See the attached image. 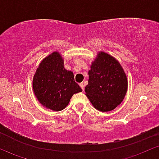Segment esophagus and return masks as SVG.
I'll return each mask as SVG.
<instances>
[{"label": "esophagus", "mask_w": 159, "mask_h": 159, "mask_svg": "<svg viewBox=\"0 0 159 159\" xmlns=\"http://www.w3.org/2000/svg\"><path fill=\"white\" fill-rule=\"evenodd\" d=\"M80 86L81 87L82 90L84 91V89H85V85H84V84H83V83H80Z\"/></svg>", "instance_id": "esophagus-1"}]
</instances>
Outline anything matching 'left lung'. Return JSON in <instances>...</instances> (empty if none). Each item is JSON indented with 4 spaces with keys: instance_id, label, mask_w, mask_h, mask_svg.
Instances as JSON below:
<instances>
[{
    "instance_id": "8db88e82",
    "label": "left lung",
    "mask_w": 159,
    "mask_h": 159,
    "mask_svg": "<svg viewBox=\"0 0 159 159\" xmlns=\"http://www.w3.org/2000/svg\"><path fill=\"white\" fill-rule=\"evenodd\" d=\"M85 95L100 111H111L120 105L127 91V79L120 63L100 52L89 71Z\"/></svg>"
}]
</instances>
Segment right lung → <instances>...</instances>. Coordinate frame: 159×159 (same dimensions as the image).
Listing matches in <instances>:
<instances>
[{"label":"right lung","mask_w":159,"mask_h":159,"mask_svg":"<svg viewBox=\"0 0 159 159\" xmlns=\"http://www.w3.org/2000/svg\"><path fill=\"white\" fill-rule=\"evenodd\" d=\"M61 55L54 52L42 60L33 80L39 101L44 107L61 111L69 103L73 94L82 91L74 81V74L65 70Z\"/></svg>","instance_id":"right-lung-1"}]
</instances>
